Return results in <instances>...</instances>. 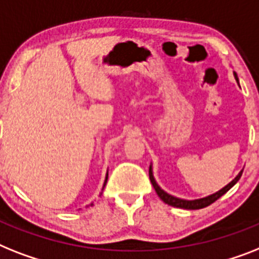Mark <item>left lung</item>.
<instances>
[{
    "instance_id": "1",
    "label": "left lung",
    "mask_w": 259,
    "mask_h": 259,
    "mask_svg": "<svg viewBox=\"0 0 259 259\" xmlns=\"http://www.w3.org/2000/svg\"><path fill=\"white\" fill-rule=\"evenodd\" d=\"M233 74H234V78H236V80L238 82V76H237L236 72H233ZM241 176H242V170H241V172L238 173V175H237V176L234 177V179H233V180L228 184V185H225V187L222 188V189H220L219 192H215V193L209 194V196H206V197L196 198V200H184V198L175 197V196H172V194L166 193L165 191H163V189L159 187V184L156 183L155 177H153L152 165H149V180H151V183H152V185H153V188H155V191H156V193H157V196H159V197L161 198L164 202H165V204L170 205V206H175V208H181V209H189V210H194V209H202V208H205V206H208V205L213 204L215 200H219L221 196H224L226 192L229 191L230 188L234 187V185L237 184V181L241 179Z\"/></svg>"
}]
</instances>
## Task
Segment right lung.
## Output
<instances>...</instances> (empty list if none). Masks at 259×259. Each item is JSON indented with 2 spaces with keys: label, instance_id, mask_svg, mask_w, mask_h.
Instances as JSON below:
<instances>
[{
  "label": "right lung",
  "instance_id": "add662e5",
  "mask_svg": "<svg viewBox=\"0 0 259 259\" xmlns=\"http://www.w3.org/2000/svg\"><path fill=\"white\" fill-rule=\"evenodd\" d=\"M107 179H108V172H107V175H106V180H104V184H103V189H104V187H106V184H107ZM94 204H91V206H93Z\"/></svg>",
  "mask_w": 259,
  "mask_h": 259
}]
</instances>
